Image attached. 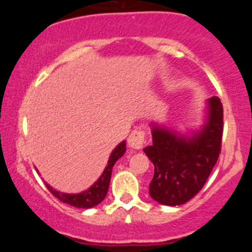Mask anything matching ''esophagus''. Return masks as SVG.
Returning a JSON list of instances; mask_svg holds the SVG:
<instances>
[{
    "label": "esophagus",
    "instance_id": "esophagus-1",
    "mask_svg": "<svg viewBox=\"0 0 252 252\" xmlns=\"http://www.w3.org/2000/svg\"><path fill=\"white\" fill-rule=\"evenodd\" d=\"M146 134L142 130H134L128 137V146L132 149H141L143 147Z\"/></svg>",
    "mask_w": 252,
    "mask_h": 252
}]
</instances>
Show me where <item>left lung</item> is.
<instances>
[{
    "mask_svg": "<svg viewBox=\"0 0 252 252\" xmlns=\"http://www.w3.org/2000/svg\"><path fill=\"white\" fill-rule=\"evenodd\" d=\"M153 144L143 152L154 164L149 194L167 206H179L199 193L221 149L222 105L218 97L206 102L200 129L180 134L158 122L150 123Z\"/></svg>",
    "mask_w": 252,
    "mask_h": 252,
    "instance_id": "left-lung-1",
    "label": "left lung"
}]
</instances>
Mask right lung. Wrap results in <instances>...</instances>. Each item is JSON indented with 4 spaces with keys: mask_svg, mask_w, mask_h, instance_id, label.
Here are the masks:
<instances>
[{
    "mask_svg": "<svg viewBox=\"0 0 252 252\" xmlns=\"http://www.w3.org/2000/svg\"><path fill=\"white\" fill-rule=\"evenodd\" d=\"M126 141H122L118 146L112 150V153L110 154L108 164H106L105 169L102 173V175L99 176V179L92 185L90 189L84 190L82 193H77V194H70V193H63L59 190L54 189L53 187L50 186L47 182H45L47 189L51 190V193L56 198L59 199L60 201L65 202V204L71 205V206L78 207V209H91L94 207L96 205L100 204L104 200L106 194H108L109 185H110V179H111V173H112V167L116 163V161L120 158H122L126 153ZM39 173V172H37Z\"/></svg>",
    "mask_w": 252,
    "mask_h": 252,
    "instance_id": "add662e5",
    "label": "right lung"
}]
</instances>
